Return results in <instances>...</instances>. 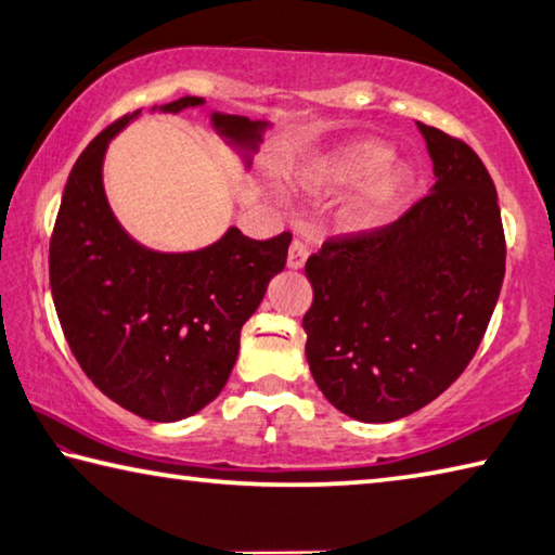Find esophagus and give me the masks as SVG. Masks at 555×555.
<instances>
[{
    "mask_svg": "<svg viewBox=\"0 0 555 555\" xmlns=\"http://www.w3.org/2000/svg\"><path fill=\"white\" fill-rule=\"evenodd\" d=\"M306 259H308L306 242L296 237L294 242H291V247H288V269H300V267L306 264Z\"/></svg>",
    "mask_w": 555,
    "mask_h": 555,
    "instance_id": "1",
    "label": "esophagus"
}]
</instances>
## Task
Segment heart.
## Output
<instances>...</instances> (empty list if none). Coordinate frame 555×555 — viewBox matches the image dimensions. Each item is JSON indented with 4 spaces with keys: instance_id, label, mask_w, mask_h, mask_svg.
<instances>
[{
    "instance_id": "1",
    "label": "heart",
    "mask_w": 555,
    "mask_h": 555,
    "mask_svg": "<svg viewBox=\"0 0 555 555\" xmlns=\"http://www.w3.org/2000/svg\"><path fill=\"white\" fill-rule=\"evenodd\" d=\"M304 183L313 191L357 185L345 208V224L372 230L389 222L413 191V171L391 162V149L379 139H354L306 166Z\"/></svg>"
}]
</instances>
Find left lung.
Masks as SVG:
<instances>
[{
    "mask_svg": "<svg viewBox=\"0 0 555 555\" xmlns=\"http://www.w3.org/2000/svg\"><path fill=\"white\" fill-rule=\"evenodd\" d=\"M418 131L434 191L384 228L325 240L306 261L311 374L364 424L409 416L465 372L504 279L502 212L480 156L424 121Z\"/></svg>",
    "mask_w": 555,
    "mask_h": 555,
    "instance_id": "1",
    "label": "left lung"
}]
</instances>
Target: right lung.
<instances>
[{
    "mask_svg": "<svg viewBox=\"0 0 555 555\" xmlns=\"http://www.w3.org/2000/svg\"><path fill=\"white\" fill-rule=\"evenodd\" d=\"M198 105L201 98H181L162 112ZM139 112L100 131L75 162L53 224L49 274L63 335L88 379L121 409L171 424L208 406L228 384L242 325L286 267L291 232L249 240L230 228L185 255L137 244L109 210L102 158ZM212 125L237 146L257 149L264 121L215 112Z\"/></svg>",
    "mask_w": 555,
    "mask_h": 555,
    "instance_id": "obj_1",
    "label": "right lung"
}]
</instances>
